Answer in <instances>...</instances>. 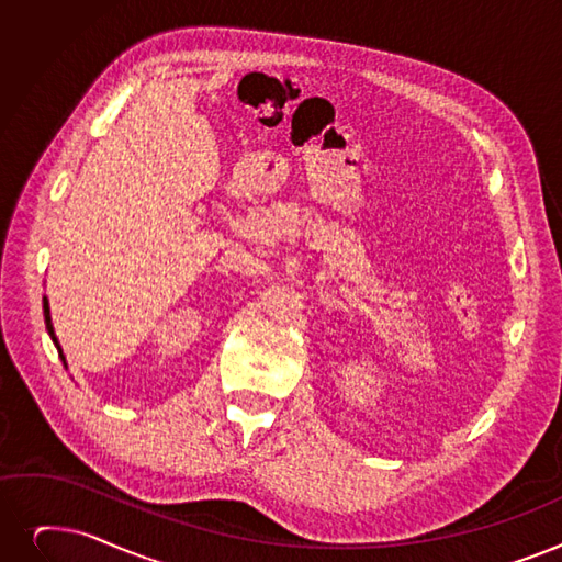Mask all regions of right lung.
<instances>
[{
    "label": "right lung",
    "instance_id": "obj_1",
    "mask_svg": "<svg viewBox=\"0 0 562 562\" xmlns=\"http://www.w3.org/2000/svg\"><path fill=\"white\" fill-rule=\"evenodd\" d=\"M43 314H45V328H47V333H50V337H53V341H55V347H57V351H59V358L64 360L61 347H59L57 335H55V328H53V322H50V307H47V301H45V299H43ZM64 364H66V360H64Z\"/></svg>",
    "mask_w": 562,
    "mask_h": 562
}]
</instances>
